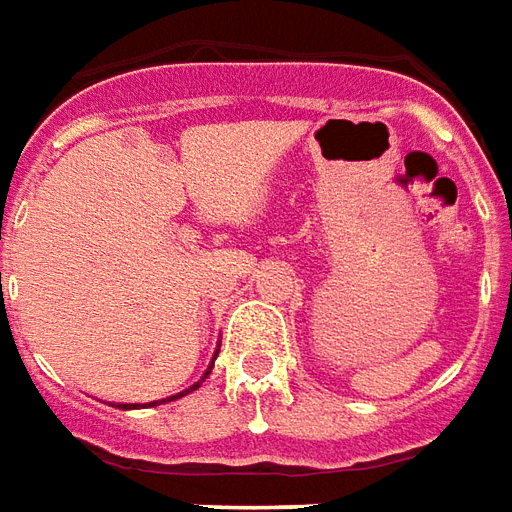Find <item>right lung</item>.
Here are the masks:
<instances>
[{
	"label": "right lung",
	"instance_id": "1",
	"mask_svg": "<svg viewBox=\"0 0 512 512\" xmlns=\"http://www.w3.org/2000/svg\"><path fill=\"white\" fill-rule=\"evenodd\" d=\"M215 357H218V354H215ZM212 363H215V360H212ZM210 371H212V365H210V368H207V374L201 376L199 382L193 384V387H188V390H182V393H177V395H171V398H163V401H152V404H149V406L166 404V401H177V398H182V395L193 393V390H196V387H201V382H204V379H207V376H210ZM111 406H114V404H111ZM117 406H119V409H136V406H141V404H117ZM144 406H147V404H144Z\"/></svg>",
	"mask_w": 512,
	"mask_h": 512
}]
</instances>
